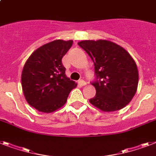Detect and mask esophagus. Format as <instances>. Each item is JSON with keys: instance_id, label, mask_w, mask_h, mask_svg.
Instances as JSON below:
<instances>
[{"instance_id": "1", "label": "esophagus", "mask_w": 156, "mask_h": 156, "mask_svg": "<svg viewBox=\"0 0 156 156\" xmlns=\"http://www.w3.org/2000/svg\"><path fill=\"white\" fill-rule=\"evenodd\" d=\"M78 83H79V84L81 85V86H82V87H83V86H86V85H87V82H85L84 80H80L79 81V82H78Z\"/></svg>"}]
</instances>
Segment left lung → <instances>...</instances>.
<instances>
[{"mask_svg":"<svg viewBox=\"0 0 156 156\" xmlns=\"http://www.w3.org/2000/svg\"><path fill=\"white\" fill-rule=\"evenodd\" d=\"M90 57L96 81V94L90 102L104 112L121 110L137 90L139 72L135 60L122 46L107 40H86L78 43Z\"/></svg>","mask_w":156,"mask_h":156,"instance_id":"obj_1","label":"left lung"}]
</instances>
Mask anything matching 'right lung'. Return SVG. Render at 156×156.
Returning <instances> with one entry per match:
<instances>
[{
	"label": "right lung",
	"instance_id": "1",
	"mask_svg": "<svg viewBox=\"0 0 156 156\" xmlns=\"http://www.w3.org/2000/svg\"><path fill=\"white\" fill-rule=\"evenodd\" d=\"M73 41L55 40L41 45L28 58L21 73L27 102L40 112L51 113L65 105L77 83L66 75L62 59Z\"/></svg>",
	"mask_w": 156,
	"mask_h": 156
}]
</instances>
